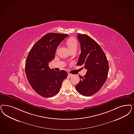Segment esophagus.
Listing matches in <instances>:
<instances>
[{
	"instance_id": "esophagus-1",
	"label": "esophagus",
	"mask_w": 134,
	"mask_h": 134,
	"mask_svg": "<svg viewBox=\"0 0 134 134\" xmlns=\"http://www.w3.org/2000/svg\"><path fill=\"white\" fill-rule=\"evenodd\" d=\"M68 76H69V77H72V76H73V75L69 73H68Z\"/></svg>"
}]
</instances>
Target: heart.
<instances>
[{"label": "heart", "instance_id": "1", "mask_svg": "<svg viewBox=\"0 0 134 134\" xmlns=\"http://www.w3.org/2000/svg\"><path fill=\"white\" fill-rule=\"evenodd\" d=\"M67 45L69 50L77 49L78 47V42L75 37H71L67 41Z\"/></svg>", "mask_w": 134, "mask_h": 134}]
</instances>
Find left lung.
<instances>
[{
    "mask_svg": "<svg viewBox=\"0 0 134 134\" xmlns=\"http://www.w3.org/2000/svg\"><path fill=\"white\" fill-rule=\"evenodd\" d=\"M77 37L81 52L77 65H83L87 71L84 76H79L80 80L75 88L82 96H91L105 83L109 71L108 62L104 51L94 40L85 34H78Z\"/></svg>",
    "mask_w": 134,
    "mask_h": 134,
    "instance_id": "left-lung-1",
    "label": "left lung"
}]
</instances>
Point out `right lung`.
Wrapping results in <instances>:
<instances>
[{"mask_svg": "<svg viewBox=\"0 0 134 134\" xmlns=\"http://www.w3.org/2000/svg\"><path fill=\"white\" fill-rule=\"evenodd\" d=\"M67 34L49 33L33 46L28 53L25 72L28 82L34 91L44 97H51L60 91L68 73L64 70L55 71L48 66L54 59L56 50Z\"/></svg>", "mask_w": 134, "mask_h": 134, "instance_id": "right-lung-1", "label": "right lung"}]
</instances>
